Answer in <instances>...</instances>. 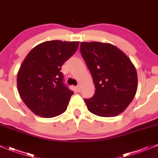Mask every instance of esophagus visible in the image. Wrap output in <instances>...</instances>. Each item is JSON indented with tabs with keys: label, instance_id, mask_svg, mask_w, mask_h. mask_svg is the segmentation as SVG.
Listing matches in <instances>:
<instances>
[{
	"label": "esophagus",
	"instance_id": "1",
	"mask_svg": "<svg viewBox=\"0 0 158 158\" xmlns=\"http://www.w3.org/2000/svg\"><path fill=\"white\" fill-rule=\"evenodd\" d=\"M76 89H77V91L78 92H80V90H81V89H80V85H77V86H76Z\"/></svg>",
	"mask_w": 158,
	"mask_h": 158
}]
</instances>
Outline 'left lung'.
<instances>
[{
    "instance_id": "obj_1",
    "label": "left lung",
    "mask_w": 158,
    "mask_h": 158,
    "mask_svg": "<svg viewBox=\"0 0 158 158\" xmlns=\"http://www.w3.org/2000/svg\"><path fill=\"white\" fill-rule=\"evenodd\" d=\"M80 52L92 74L95 92L84 99L89 111L101 117L123 112L138 89V75L130 59L115 46L82 42Z\"/></svg>"
}]
</instances>
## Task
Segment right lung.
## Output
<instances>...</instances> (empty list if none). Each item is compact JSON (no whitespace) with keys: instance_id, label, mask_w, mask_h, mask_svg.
<instances>
[{"instance_id":"obj_1","label":"right lung","mask_w":158,"mask_h":158,"mask_svg":"<svg viewBox=\"0 0 158 158\" xmlns=\"http://www.w3.org/2000/svg\"><path fill=\"white\" fill-rule=\"evenodd\" d=\"M79 42L46 41L27 54L17 73V89L27 106L38 116L63 114L74 92L63 83V63L77 50Z\"/></svg>"}]
</instances>
